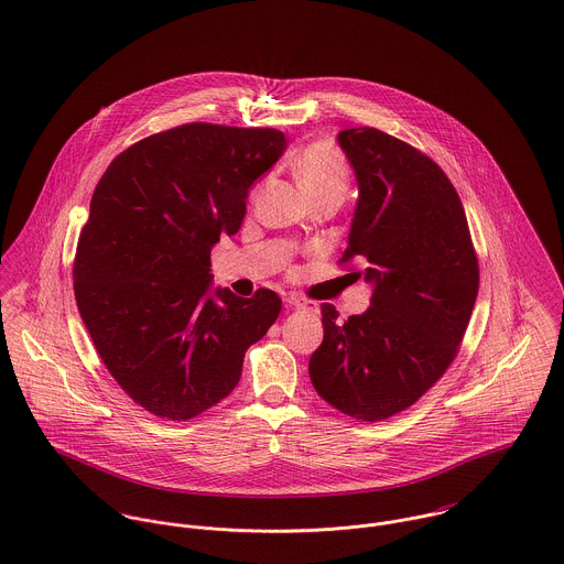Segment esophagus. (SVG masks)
<instances>
[{
    "label": "esophagus",
    "instance_id": "esophagus-1",
    "mask_svg": "<svg viewBox=\"0 0 564 564\" xmlns=\"http://www.w3.org/2000/svg\"><path fill=\"white\" fill-rule=\"evenodd\" d=\"M285 301H288V305H290V307H296V310H307V307H312V303H310V301H305L303 296H296V294L288 296Z\"/></svg>",
    "mask_w": 564,
    "mask_h": 564
}]
</instances>
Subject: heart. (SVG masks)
<instances>
[{"label":"heart","instance_id":"1","mask_svg":"<svg viewBox=\"0 0 564 564\" xmlns=\"http://www.w3.org/2000/svg\"><path fill=\"white\" fill-rule=\"evenodd\" d=\"M294 173L310 198L335 196L344 198L350 171L341 151L330 142H312L294 158Z\"/></svg>","mask_w":564,"mask_h":564}]
</instances>
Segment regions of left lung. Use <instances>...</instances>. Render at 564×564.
<instances>
[{
	"mask_svg": "<svg viewBox=\"0 0 564 564\" xmlns=\"http://www.w3.org/2000/svg\"><path fill=\"white\" fill-rule=\"evenodd\" d=\"M337 140L359 184L339 263L361 259L375 292L372 307L346 322L322 305L310 376L337 411L380 422L415 404L454 361L478 296V257L458 192L429 155L375 127Z\"/></svg>",
	"mask_w": 564,
	"mask_h": 564,
	"instance_id": "obj_1",
	"label": "left lung"
}]
</instances>
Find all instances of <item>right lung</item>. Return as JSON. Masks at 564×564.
<instances>
[{
	"instance_id": "obj_1",
	"label": "right lung",
	"mask_w": 564,
	"mask_h": 564,
	"mask_svg": "<svg viewBox=\"0 0 564 564\" xmlns=\"http://www.w3.org/2000/svg\"><path fill=\"white\" fill-rule=\"evenodd\" d=\"M285 133L188 123L131 144L90 198L73 261L79 315L108 372L144 411L186 422L227 398L281 313L272 290L212 294L209 252L236 236Z\"/></svg>"
}]
</instances>
